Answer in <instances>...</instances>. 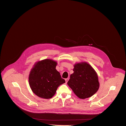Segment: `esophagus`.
I'll use <instances>...</instances> for the list:
<instances>
[{
	"label": "esophagus",
	"instance_id": "34e87169",
	"mask_svg": "<svg viewBox=\"0 0 126 126\" xmlns=\"http://www.w3.org/2000/svg\"><path fill=\"white\" fill-rule=\"evenodd\" d=\"M68 80H69V79H68V78H67V79H65V81H66V83L68 81Z\"/></svg>",
	"mask_w": 126,
	"mask_h": 126
}]
</instances>
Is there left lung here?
<instances>
[{
    "label": "left lung",
    "instance_id": "8db88e82",
    "mask_svg": "<svg viewBox=\"0 0 126 126\" xmlns=\"http://www.w3.org/2000/svg\"><path fill=\"white\" fill-rule=\"evenodd\" d=\"M74 73L71 75L67 84L75 94L84 99L94 95L100 87L98 76L94 68L87 62L74 64Z\"/></svg>",
    "mask_w": 126,
    "mask_h": 126
}]
</instances>
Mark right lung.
<instances>
[{"label": "right lung", "instance_id": "obj_1", "mask_svg": "<svg viewBox=\"0 0 126 126\" xmlns=\"http://www.w3.org/2000/svg\"><path fill=\"white\" fill-rule=\"evenodd\" d=\"M57 64V62L52 59H45L36 62L31 69L29 84L37 96L50 99L56 93L59 86L65 82L56 69Z\"/></svg>", "mask_w": 126, "mask_h": 126}]
</instances>
